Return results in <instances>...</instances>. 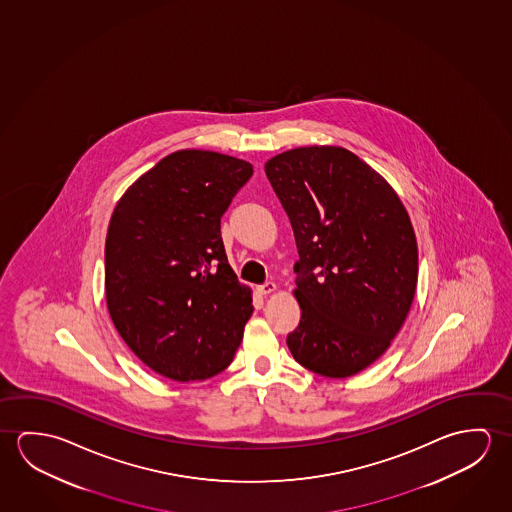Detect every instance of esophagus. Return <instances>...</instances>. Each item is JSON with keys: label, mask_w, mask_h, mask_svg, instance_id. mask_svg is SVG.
Wrapping results in <instances>:
<instances>
[{"label": "esophagus", "mask_w": 512, "mask_h": 512, "mask_svg": "<svg viewBox=\"0 0 512 512\" xmlns=\"http://www.w3.org/2000/svg\"><path fill=\"white\" fill-rule=\"evenodd\" d=\"M274 290H276V283H272V281H267V283L258 286V292H260L261 295H268V293H272Z\"/></svg>", "instance_id": "34e87169"}]
</instances>
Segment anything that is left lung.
I'll list each match as a JSON object with an SVG mask.
<instances>
[{"label":"left lung","mask_w":512,"mask_h":512,"mask_svg":"<svg viewBox=\"0 0 512 512\" xmlns=\"http://www.w3.org/2000/svg\"><path fill=\"white\" fill-rule=\"evenodd\" d=\"M265 172L299 251L301 322L288 349L315 374H357L386 352L413 304L418 247L406 208L343 147H297Z\"/></svg>","instance_id":"8db88e82"}]
</instances>
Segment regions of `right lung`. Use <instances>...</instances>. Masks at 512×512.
I'll return each instance as SVG.
<instances>
[{
  "label": "right lung",
  "mask_w": 512,
  "mask_h": 512,
  "mask_svg": "<svg viewBox=\"0 0 512 512\" xmlns=\"http://www.w3.org/2000/svg\"><path fill=\"white\" fill-rule=\"evenodd\" d=\"M252 165L213 151L165 156L115 206L105 245L106 306L135 356L174 381L231 363L252 315L229 267L220 219Z\"/></svg>",
  "instance_id": "right-lung-1"
}]
</instances>
